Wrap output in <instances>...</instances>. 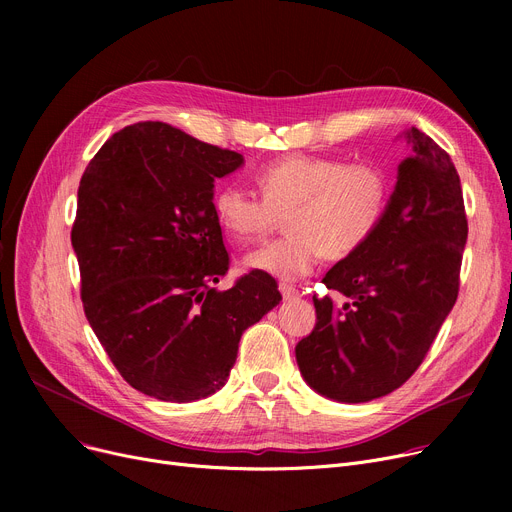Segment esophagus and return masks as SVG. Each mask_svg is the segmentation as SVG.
<instances>
[{"label":"esophagus","mask_w":512,"mask_h":512,"mask_svg":"<svg viewBox=\"0 0 512 512\" xmlns=\"http://www.w3.org/2000/svg\"><path fill=\"white\" fill-rule=\"evenodd\" d=\"M280 292L284 301H297L301 297V292L294 288L292 284H280Z\"/></svg>","instance_id":"34e87169"}]
</instances>
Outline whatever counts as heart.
Here are the masks:
<instances>
[{
  "mask_svg": "<svg viewBox=\"0 0 512 512\" xmlns=\"http://www.w3.org/2000/svg\"><path fill=\"white\" fill-rule=\"evenodd\" d=\"M261 197L226 182L213 197L220 226L238 242L261 240L286 215L288 234L247 255L251 270L280 280L309 274L317 261L357 253L378 230L390 199L386 172L371 161L286 155L257 172Z\"/></svg>",
  "mask_w": 512,
  "mask_h": 512,
  "instance_id": "obj_1",
  "label": "heart"
}]
</instances>
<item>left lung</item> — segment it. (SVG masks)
<instances>
[{
	"instance_id": "left-lung-1",
	"label": "left lung",
	"mask_w": 512,
	"mask_h": 512,
	"mask_svg": "<svg viewBox=\"0 0 512 512\" xmlns=\"http://www.w3.org/2000/svg\"><path fill=\"white\" fill-rule=\"evenodd\" d=\"M409 157L384 218L324 284L346 297H313L317 324L297 344L305 382L338 402H367L405 384L423 363L459 297L467 213L450 155L411 128Z\"/></svg>"
}]
</instances>
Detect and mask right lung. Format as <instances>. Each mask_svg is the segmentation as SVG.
<instances>
[{
    "mask_svg": "<svg viewBox=\"0 0 512 512\" xmlns=\"http://www.w3.org/2000/svg\"><path fill=\"white\" fill-rule=\"evenodd\" d=\"M240 164L236 151L139 122L112 134L80 178L72 247L85 315L122 378L157 400L220 390L242 332L282 301L261 270L211 288L230 267L213 180Z\"/></svg>",
    "mask_w": 512,
    "mask_h": 512,
    "instance_id": "1",
    "label": "right lung"
}]
</instances>
